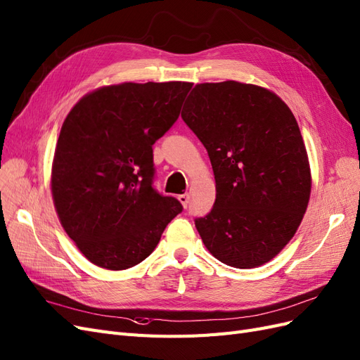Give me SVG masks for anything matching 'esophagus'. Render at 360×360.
Instances as JSON below:
<instances>
[{"label": "esophagus", "instance_id": "34e87169", "mask_svg": "<svg viewBox=\"0 0 360 360\" xmlns=\"http://www.w3.org/2000/svg\"><path fill=\"white\" fill-rule=\"evenodd\" d=\"M178 200L181 202V205H182L184 208H187V207H188V202H190V196H188L187 193H186V194H179Z\"/></svg>", "mask_w": 360, "mask_h": 360}]
</instances>
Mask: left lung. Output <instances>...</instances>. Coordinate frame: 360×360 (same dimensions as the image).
Returning a JSON list of instances; mask_svg holds the SVG:
<instances>
[{"label":"left lung","mask_w":360,"mask_h":360,"mask_svg":"<svg viewBox=\"0 0 360 360\" xmlns=\"http://www.w3.org/2000/svg\"><path fill=\"white\" fill-rule=\"evenodd\" d=\"M181 116L214 170V208L196 220L205 248L235 269L271 261L311 198L309 158L292 111L274 91L229 79L194 86Z\"/></svg>","instance_id":"1"}]
</instances>
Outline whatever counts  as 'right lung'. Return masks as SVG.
I'll return each instance as SVG.
<instances>
[{
	"instance_id": "1",
	"label": "right lung",
	"mask_w": 360,
	"mask_h": 360,
	"mask_svg": "<svg viewBox=\"0 0 360 360\" xmlns=\"http://www.w3.org/2000/svg\"><path fill=\"white\" fill-rule=\"evenodd\" d=\"M186 81L99 87L72 107L51 169L58 220L101 269L127 270L155 250L182 211L152 187V145L176 122Z\"/></svg>"
}]
</instances>
